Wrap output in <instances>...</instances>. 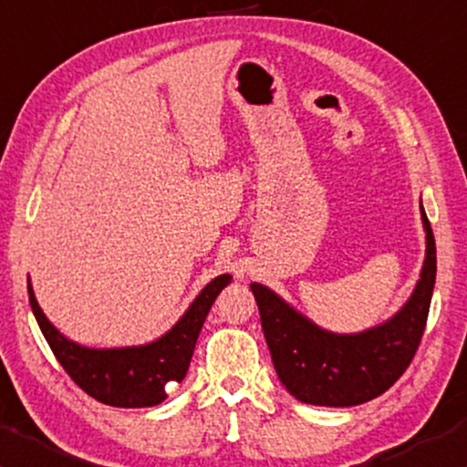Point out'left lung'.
<instances>
[{
  "label": "left lung",
  "mask_w": 467,
  "mask_h": 467,
  "mask_svg": "<svg viewBox=\"0 0 467 467\" xmlns=\"http://www.w3.org/2000/svg\"><path fill=\"white\" fill-rule=\"evenodd\" d=\"M427 256L410 301L389 322L354 335L328 333L296 314L275 292L252 284L273 368L290 395L312 406L348 408L376 400L410 368L425 333L433 284L436 239L420 204Z\"/></svg>",
  "instance_id": "1"
}]
</instances>
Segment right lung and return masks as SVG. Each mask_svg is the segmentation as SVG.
<instances>
[{"label":"right lung","mask_w":467,"mask_h":467,"mask_svg":"<svg viewBox=\"0 0 467 467\" xmlns=\"http://www.w3.org/2000/svg\"><path fill=\"white\" fill-rule=\"evenodd\" d=\"M228 284L230 275H220L204 285L183 318L158 341L110 350H93L66 339L42 314L31 284H27V292L31 309L55 358L87 395L115 408H149L164 401L172 382H182L188 374L202 322Z\"/></svg>","instance_id":"obj_1"}]
</instances>
